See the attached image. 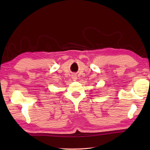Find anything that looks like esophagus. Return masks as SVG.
<instances>
[{"instance_id": "esophagus-1", "label": "esophagus", "mask_w": 150, "mask_h": 150, "mask_svg": "<svg viewBox=\"0 0 150 150\" xmlns=\"http://www.w3.org/2000/svg\"><path fill=\"white\" fill-rule=\"evenodd\" d=\"M73 79H74V80H75V79H76V77H73Z\"/></svg>"}]
</instances>
